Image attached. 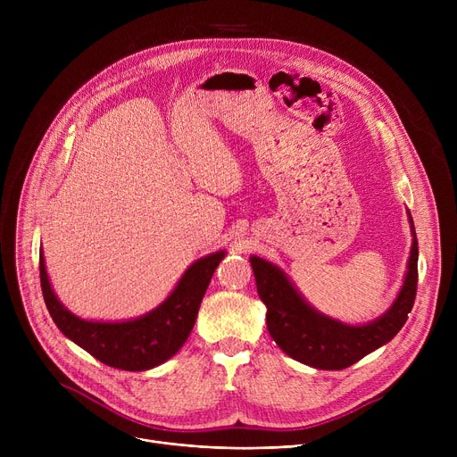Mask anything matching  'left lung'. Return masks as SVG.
<instances>
[{"label":"left lung","instance_id":"left-lung-1","mask_svg":"<svg viewBox=\"0 0 457 457\" xmlns=\"http://www.w3.org/2000/svg\"><path fill=\"white\" fill-rule=\"evenodd\" d=\"M411 228L413 246L402 291L386 315L365 326H346L317 313L279 269L269 261L250 257L257 295L267 305V328L276 345L309 367L341 370L389 343L405 324L417 296L419 243L413 220Z\"/></svg>","mask_w":457,"mask_h":457}]
</instances>
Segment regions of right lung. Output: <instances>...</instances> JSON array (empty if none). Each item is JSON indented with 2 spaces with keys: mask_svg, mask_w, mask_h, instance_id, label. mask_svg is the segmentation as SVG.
<instances>
[{
  "mask_svg": "<svg viewBox=\"0 0 457 457\" xmlns=\"http://www.w3.org/2000/svg\"><path fill=\"white\" fill-rule=\"evenodd\" d=\"M224 255V252H216L196 261L162 305L129 322H87L71 315L52 291L42 253L40 287L47 311L68 339L109 367L131 372L148 370L170 359L187 341L214 269Z\"/></svg>",
  "mask_w": 457,
  "mask_h": 457,
  "instance_id": "1",
  "label": "right lung"
}]
</instances>
